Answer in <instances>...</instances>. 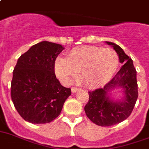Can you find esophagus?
I'll list each match as a JSON object with an SVG mask.
<instances>
[{"mask_svg": "<svg viewBox=\"0 0 149 149\" xmlns=\"http://www.w3.org/2000/svg\"><path fill=\"white\" fill-rule=\"evenodd\" d=\"M80 89L77 88V87H72V93H76L77 92V91H79Z\"/></svg>", "mask_w": 149, "mask_h": 149, "instance_id": "obj_1", "label": "esophagus"}]
</instances>
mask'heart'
Returning <instances> with one entry per match:
<instances>
[{
    "label": "heart",
    "instance_id": "obj_1",
    "mask_svg": "<svg viewBox=\"0 0 149 149\" xmlns=\"http://www.w3.org/2000/svg\"><path fill=\"white\" fill-rule=\"evenodd\" d=\"M118 65V56L111 48L83 46L72 49L67 58L58 57L55 62V72L65 84H69L80 72L84 84L96 88L111 79Z\"/></svg>",
    "mask_w": 149,
    "mask_h": 149
}]
</instances>
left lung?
<instances>
[{
  "instance_id": "obj_1",
  "label": "left lung",
  "mask_w": 149,
  "mask_h": 149,
  "mask_svg": "<svg viewBox=\"0 0 149 149\" xmlns=\"http://www.w3.org/2000/svg\"><path fill=\"white\" fill-rule=\"evenodd\" d=\"M105 43L114 48L123 65L104 87L89 92L85 113L93 123L101 127L114 125L127 119L138 98L136 71L133 60L120 46L110 41ZM114 89L118 90L114 92Z\"/></svg>"
}]
</instances>
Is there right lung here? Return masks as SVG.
<instances>
[{"label":"right lung","instance_id":"add662e5","mask_svg":"<svg viewBox=\"0 0 149 149\" xmlns=\"http://www.w3.org/2000/svg\"><path fill=\"white\" fill-rule=\"evenodd\" d=\"M64 49L61 44L41 41L18 59L13 72L11 98L26 121L36 124L51 122L59 116L72 94L54 72L56 59Z\"/></svg>","mask_w":149,"mask_h":149}]
</instances>
